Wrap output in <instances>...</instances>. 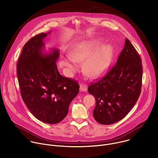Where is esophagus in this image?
<instances>
[{"label":"esophagus","instance_id":"34e87169","mask_svg":"<svg viewBox=\"0 0 158 158\" xmlns=\"http://www.w3.org/2000/svg\"><path fill=\"white\" fill-rule=\"evenodd\" d=\"M79 89L81 91H82V92H85L87 91V86L86 84H80V87H79Z\"/></svg>","mask_w":158,"mask_h":158}]
</instances>
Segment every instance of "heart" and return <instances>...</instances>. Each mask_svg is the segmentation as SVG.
Instances as JSON below:
<instances>
[{"instance_id": "b5f03b06", "label": "heart", "mask_w": 158, "mask_h": 158, "mask_svg": "<svg viewBox=\"0 0 158 158\" xmlns=\"http://www.w3.org/2000/svg\"><path fill=\"white\" fill-rule=\"evenodd\" d=\"M102 38H93L81 41L72 47L70 57L62 56L60 57V64L65 67L69 73L74 72L77 65L76 62L84 63L85 73L91 77H98L103 74L109 67L112 49L110 45H105Z\"/></svg>"}]
</instances>
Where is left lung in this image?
Returning a JSON list of instances; mask_svg holds the SVG:
<instances>
[{"mask_svg": "<svg viewBox=\"0 0 158 158\" xmlns=\"http://www.w3.org/2000/svg\"><path fill=\"white\" fill-rule=\"evenodd\" d=\"M141 59L126 39L117 62L106 75L88 87L96 104L93 116L99 124L109 125L123 119L137 102L141 91Z\"/></svg>", "mask_w": 158, "mask_h": 158, "instance_id": "obj_1", "label": "left lung"}]
</instances>
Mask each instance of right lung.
<instances>
[{
	"label": "right lung",
	"mask_w": 158,
	"mask_h": 158,
	"mask_svg": "<svg viewBox=\"0 0 158 158\" xmlns=\"http://www.w3.org/2000/svg\"><path fill=\"white\" fill-rule=\"evenodd\" d=\"M51 32L40 33L26 43L17 75L22 99L31 113L42 122L54 124L67 116L79 85L59 74L56 65L59 50L46 51L44 39Z\"/></svg>",
	"instance_id": "add662e5"
}]
</instances>
